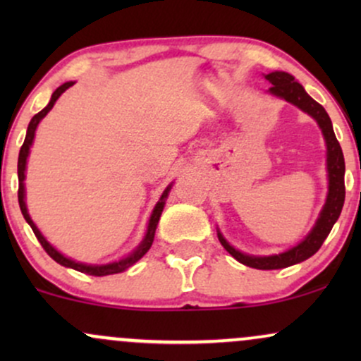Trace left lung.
Segmentation results:
<instances>
[{"instance_id": "obj_1", "label": "left lung", "mask_w": 361, "mask_h": 361, "mask_svg": "<svg viewBox=\"0 0 361 361\" xmlns=\"http://www.w3.org/2000/svg\"><path fill=\"white\" fill-rule=\"evenodd\" d=\"M264 80L270 82V93L281 100L292 103V105L299 106L302 111L309 114L321 127L322 135H324L326 147H327V180H329V190H327L326 204L322 207L321 214L316 226L312 227L307 238L304 241L293 246L292 250L280 252V255L271 256H251L244 255L238 251L235 247L231 246L229 243L224 239L221 233H217L219 241L231 256H234L239 263L246 264L250 268L256 270H280V268L292 267V264L300 263L316 255L319 247L322 246L327 234L333 229L334 222L338 221L339 214H341L343 204H345V157H343L341 146H339L336 135H334L333 123H331L329 115L324 110V106L319 105L316 100L305 93L304 86L295 81L292 74L283 71H275L270 74H264Z\"/></svg>"}]
</instances>
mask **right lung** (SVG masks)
I'll list each match as a JSON object with an SVG mask.
<instances>
[{
  "mask_svg": "<svg viewBox=\"0 0 361 361\" xmlns=\"http://www.w3.org/2000/svg\"><path fill=\"white\" fill-rule=\"evenodd\" d=\"M74 82L69 81V82H64V85L59 86L56 91L52 93V98L51 102H49V105L45 106L44 110H40L39 114L34 115L30 120V123H28V128H27V135H25V140H23V146L20 149V154H18V204H20V209H22V214L25 217V221L28 222V226L32 227V231H34V234L37 235V239H39V243L42 244V247L47 252L49 256L54 261H57V263L62 264V267H68V268H73V270H78L81 273H86V275H93V276H105V275H114V273H120L123 270H127L128 267H132L134 263H137V261L142 258L144 255L149 251V247H151L152 241H154V234H156V227H157V222H159V217H161V212H163L164 209V200H166L169 190H171V185L168 186L166 190H164L163 195H161L159 202H157L154 210H152L151 214V219H149V226H147V233L144 235L142 243L139 244L137 247H135L134 251L130 252V255L127 256V258L120 259V261H115V263H109V264H86V263H78V261L74 259H69L66 258L64 255H61L59 251L56 250V247L52 246V244L47 243V239L44 238L42 234H40V231L37 229V226L34 224V221L30 219V215H28V210H27V205H25V185H23V180H25V168H27V157H28V152H30V146L32 142H34V137H35V128L39 126V122L42 120L45 115L49 114V111L52 110L54 103L57 102V98L61 97L62 93H64L66 90L69 88V86H73Z\"/></svg>",
  "mask_w": 361,
  "mask_h": 361,
  "instance_id": "1",
  "label": "right lung"
}]
</instances>
